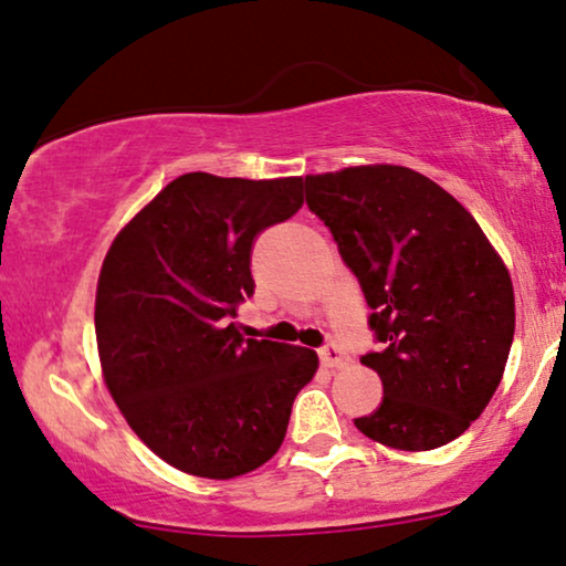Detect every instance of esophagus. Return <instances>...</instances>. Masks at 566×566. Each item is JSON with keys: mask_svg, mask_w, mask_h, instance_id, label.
Here are the masks:
<instances>
[{"mask_svg": "<svg viewBox=\"0 0 566 566\" xmlns=\"http://www.w3.org/2000/svg\"><path fill=\"white\" fill-rule=\"evenodd\" d=\"M319 360H322V366L324 368H345L347 363H350V358H347V355L339 350V347L335 345V343H329V345H324L322 350H319Z\"/></svg>", "mask_w": 566, "mask_h": 566, "instance_id": "obj_1", "label": "esophagus"}]
</instances>
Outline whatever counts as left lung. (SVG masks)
<instances>
[{"label":"left lung","instance_id":"8db88e82","mask_svg":"<svg viewBox=\"0 0 566 566\" xmlns=\"http://www.w3.org/2000/svg\"><path fill=\"white\" fill-rule=\"evenodd\" d=\"M306 203L360 281L384 399L355 428L397 451L451 443L484 412L515 335L513 281L467 208L399 165L306 175Z\"/></svg>","mask_w":566,"mask_h":566}]
</instances>
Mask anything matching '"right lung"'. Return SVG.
<instances>
[{
    "label": "right lung",
    "mask_w": 566,
    "mask_h": 566,
    "mask_svg": "<svg viewBox=\"0 0 566 566\" xmlns=\"http://www.w3.org/2000/svg\"><path fill=\"white\" fill-rule=\"evenodd\" d=\"M304 203V177L188 172L113 239L95 298L107 391L169 467L234 479L273 459L319 358L229 324L254 293L252 244Z\"/></svg>",
    "instance_id": "1"
}]
</instances>
